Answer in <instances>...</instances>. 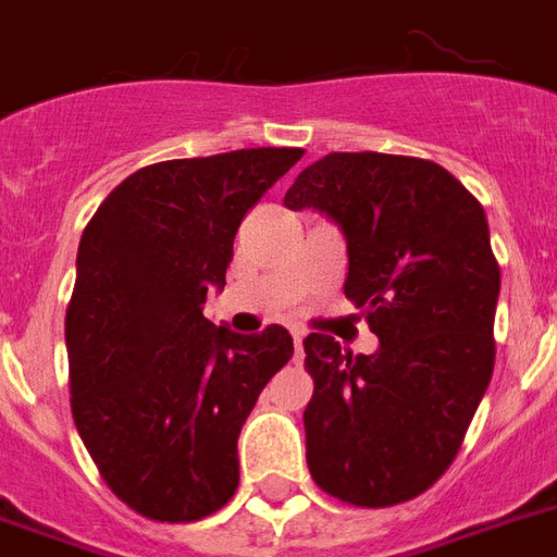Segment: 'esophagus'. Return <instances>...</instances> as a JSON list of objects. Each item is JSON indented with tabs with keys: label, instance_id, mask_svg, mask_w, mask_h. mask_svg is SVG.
Returning <instances> with one entry per match:
<instances>
[{
	"label": "esophagus",
	"instance_id": "obj_1",
	"mask_svg": "<svg viewBox=\"0 0 557 557\" xmlns=\"http://www.w3.org/2000/svg\"><path fill=\"white\" fill-rule=\"evenodd\" d=\"M292 335H295V361H300L304 358V332L295 330Z\"/></svg>",
	"mask_w": 557,
	"mask_h": 557
}]
</instances>
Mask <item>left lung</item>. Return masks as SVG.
Returning a JSON list of instances; mask_svg holds the SVG:
<instances>
[{"instance_id":"obj_1","label":"left lung","mask_w":557,"mask_h":557,"mask_svg":"<svg viewBox=\"0 0 557 557\" xmlns=\"http://www.w3.org/2000/svg\"><path fill=\"white\" fill-rule=\"evenodd\" d=\"M283 205L338 225L344 292L379 335L372 356L304 341L309 471L352 506L410 500L454 462L492 381L500 265L483 205L440 164L384 152L323 156Z\"/></svg>"}]
</instances>
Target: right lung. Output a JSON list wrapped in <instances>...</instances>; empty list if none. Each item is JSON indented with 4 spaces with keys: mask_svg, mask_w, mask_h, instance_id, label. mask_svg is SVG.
<instances>
[{
    "mask_svg": "<svg viewBox=\"0 0 557 557\" xmlns=\"http://www.w3.org/2000/svg\"><path fill=\"white\" fill-rule=\"evenodd\" d=\"M300 156L150 164L83 231L65 312L72 416L109 488L144 518H208L239 485V431L295 344L277 323L239 335L201 309L225 288L245 213Z\"/></svg>",
    "mask_w": 557,
    "mask_h": 557,
    "instance_id": "obj_1",
    "label": "right lung"
}]
</instances>
